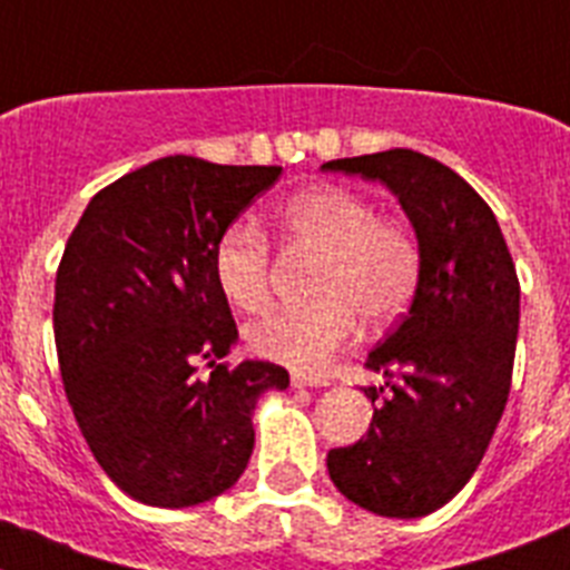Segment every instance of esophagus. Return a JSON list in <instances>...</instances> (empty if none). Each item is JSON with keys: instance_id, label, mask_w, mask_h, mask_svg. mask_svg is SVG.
<instances>
[{"instance_id": "1", "label": "esophagus", "mask_w": 570, "mask_h": 570, "mask_svg": "<svg viewBox=\"0 0 570 570\" xmlns=\"http://www.w3.org/2000/svg\"><path fill=\"white\" fill-rule=\"evenodd\" d=\"M291 385L294 387H325L331 385L325 376H308V374H294L291 376Z\"/></svg>"}]
</instances>
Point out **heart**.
Listing matches in <instances>:
<instances>
[{
	"instance_id": "heart-1",
	"label": "heart",
	"mask_w": 570,
	"mask_h": 570,
	"mask_svg": "<svg viewBox=\"0 0 570 570\" xmlns=\"http://www.w3.org/2000/svg\"><path fill=\"white\" fill-rule=\"evenodd\" d=\"M282 239L320 254L311 276L314 302L279 308L248 328L262 360L294 371H320L354 336L360 316L387 325L411 305L420 285V242L405 225L376 216L374 205L336 185L288 196L276 210ZM210 268L219 294L236 311L254 314L268 302L271 245L248 223H230L216 236Z\"/></svg>"
}]
</instances>
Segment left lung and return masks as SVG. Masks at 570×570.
I'll return each mask as SVG.
<instances>
[{
	"label": "left lung",
	"mask_w": 570,
	"mask_h": 570,
	"mask_svg": "<svg viewBox=\"0 0 570 570\" xmlns=\"http://www.w3.org/2000/svg\"><path fill=\"white\" fill-rule=\"evenodd\" d=\"M322 170L385 185L420 242L414 302L365 360L385 376V385L362 387L380 407L360 442L328 451L331 480L354 505L414 520L465 488L500 425L520 279L493 210L448 165L394 148Z\"/></svg>",
	"instance_id": "8db88e82"
}]
</instances>
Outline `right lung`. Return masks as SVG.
<instances>
[{"label": "right lung", "instance_id": "add662e5", "mask_svg": "<svg viewBox=\"0 0 570 570\" xmlns=\"http://www.w3.org/2000/svg\"><path fill=\"white\" fill-rule=\"evenodd\" d=\"M276 165L165 156L99 190L65 245L53 334L77 425L136 502L228 491L254 451V407L288 371L230 354L236 322L210 268L216 236L279 179ZM210 358L208 381L195 362Z\"/></svg>", "mask_w": 570, "mask_h": 570}]
</instances>
